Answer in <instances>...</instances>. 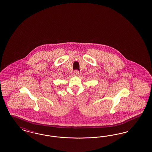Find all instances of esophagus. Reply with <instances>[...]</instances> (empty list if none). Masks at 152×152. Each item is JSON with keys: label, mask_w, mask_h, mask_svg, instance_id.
Wrapping results in <instances>:
<instances>
[{"label": "esophagus", "mask_w": 152, "mask_h": 152, "mask_svg": "<svg viewBox=\"0 0 152 152\" xmlns=\"http://www.w3.org/2000/svg\"><path fill=\"white\" fill-rule=\"evenodd\" d=\"M79 74V73L78 71L75 70L74 72L73 75L74 76H78Z\"/></svg>", "instance_id": "obj_1"}]
</instances>
